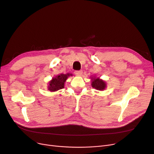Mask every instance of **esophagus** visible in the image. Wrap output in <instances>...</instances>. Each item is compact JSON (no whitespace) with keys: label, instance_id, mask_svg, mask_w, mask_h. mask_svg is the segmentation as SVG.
Returning <instances> with one entry per match:
<instances>
[{"label":"esophagus","instance_id":"1","mask_svg":"<svg viewBox=\"0 0 154 154\" xmlns=\"http://www.w3.org/2000/svg\"><path fill=\"white\" fill-rule=\"evenodd\" d=\"M75 74L76 75H78V76H80L81 75H82L83 74V71L82 70H76L75 71Z\"/></svg>","mask_w":154,"mask_h":154}]
</instances>
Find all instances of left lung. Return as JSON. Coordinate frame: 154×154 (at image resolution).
<instances>
[{
	"mask_svg": "<svg viewBox=\"0 0 154 154\" xmlns=\"http://www.w3.org/2000/svg\"><path fill=\"white\" fill-rule=\"evenodd\" d=\"M91 85L93 88L98 91H103L106 88V83L103 80L100 79L99 77H92Z\"/></svg>",
	"mask_w": 154,
	"mask_h": 154,
	"instance_id": "1",
	"label": "left lung"
}]
</instances>
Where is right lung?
I'll use <instances>...</instances> for the list:
<instances>
[{"mask_svg": "<svg viewBox=\"0 0 154 154\" xmlns=\"http://www.w3.org/2000/svg\"><path fill=\"white\" fill-rule=\"evenodd\" d=\"M70 75H72V74L67 73V74H61L52 78L48 84V90L51 92H55L63 88L64 83Z\"/></svg>", "mask_w": 154, "mask_h": 154, "instance_id": "1", "label": "right lung"}]
</instances>
